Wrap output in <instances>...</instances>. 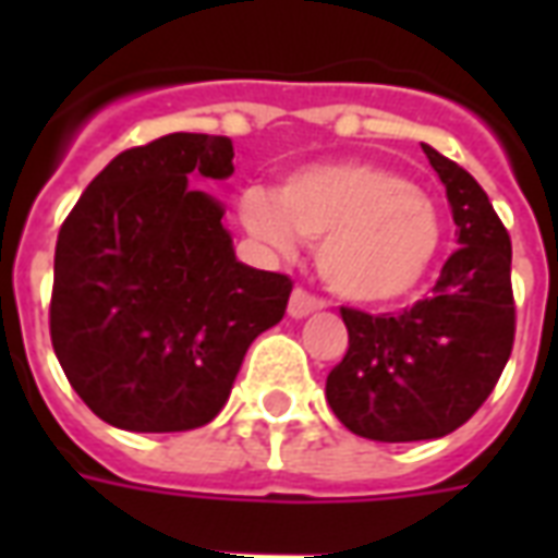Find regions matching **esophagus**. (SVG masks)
I'll use <instances>...</instances> for the list:
<instances>
[{"mask_svg": "<svg viewBox=\"0 0 558 558\" xmlns=\"http://www.w3.org/2000/svg\"><path fill=\"white\" fill-rule=\"evenodd\" d=\"M326 307V302H319V299H314V295H307L304 290H295L290 295V307H287V314L292 316V319H304V316L316 314V311H323Z\"/></svg>", "mask_w": 558, "mask_h": 558, "instance_id": "1", "label": "esophagus"}]
</instances>
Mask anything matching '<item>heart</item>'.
<instances>
[{"label": "heart", "mask_w": 558, "mask_h": 558, "mask_svg": "<svg viewBox=\"0 0 558 558\" xmlns=\"http://www.w3.org/2000/svg\"><path fill=\"white\" fill-rule=\"evenodd\" d=\"M239 215L244 230L275 254H292L295 235L316 244L328 290L367 307L410 299L442 247V218L430 194L359 160L304 167L278 194L251 187Z\"/></svg>", "instance_id": "heart-1"}]
</instances>
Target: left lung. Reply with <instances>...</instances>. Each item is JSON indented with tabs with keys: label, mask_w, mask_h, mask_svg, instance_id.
<instances>
[{
	"label": "left lung",
	"mask_w": 558,
	"mask_h": 558,
	"mask_svg": "<svg viewBox=\"0 0 558 558\" xmlns=\"http://www.w3.org/2000/svg\"><path fill=\"white\" fill-rule=\"evenodd\" d=\"M445 184L457 251L424 299L400 316L343 307L350 350L328 374L340 424L376 442H418L457 430L490 398L514 347L511 239L481 184L421 143Z\"/></svg>",
	"instance_id": "obj_1"
}]
</instances>
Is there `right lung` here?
Masks as SVG:
<instances>
[{"instance_id":"1","label":"right lung","mask_w":558,"mask_h":558,"mask_svg":"<svg viewBox=\"0 0 558 558\" xmlns=\"http://www.w3.org/2000/svg\"><path fill=\"white\" fill-rule=\"evenodd\" d=\"M232 140L167 134L128 148L59 230L50 338L98 418L134 433L194 430L230 400L244 352L278 326L292 280L244 266L223 203Z\"/></svg>"}]
</instances>
